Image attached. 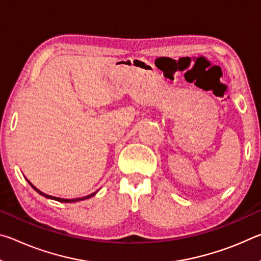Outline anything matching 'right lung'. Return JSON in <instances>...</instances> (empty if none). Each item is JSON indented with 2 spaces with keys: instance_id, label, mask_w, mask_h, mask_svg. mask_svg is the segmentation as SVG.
Returning <instances> with one entry per match:
<instances>
[{
  "instance_id": "obj_1",
  "label": "right lung",
  "mask_w": 261,
  "mask_h": 261,
  "mask_svg": "<svg viewBox=\"0 0 261 261\" xmlns=\"http://www.w3.org/2000/svg\"><path fill=\"white\" fill-rule=\"evenodd\" d=\"M28 179V178H26ZM28 182L30 183V185L31 187H32L35 191H37L39 194H41V196H43V197H46V198H48V199H53V200H57V201H60V202H74V201H79V200H84V199H88V198H91V197H93L94 194L96 193V192H93L92 194H88V196H86V197H83V198H77V199H63V198H57V197H53V196H49V194H46V193H43V192H41L40 190H38L37 188L34 187V185L30 182V180L28 179Z\"/></svg>"
}]
</instances>
